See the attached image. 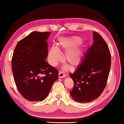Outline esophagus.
I'll return each mask as SVG.
<instances>
[{
	"mask_svg": "<svg viewBox=\"0 0 124 124\" xmlns=\"http://www.w3.org/2000/svg\"><path fill=\"white\" fill-rule=\"evenodd\" d=\"M65 77H66V74H65L63 72H60L59 73H58V77H59L60 78H64Z\"/></svg>",
	"mask_w": 124,
	"mask_h": 124,
	"instance_id": "1",
	"label": "esophagus"
}]
</instances>
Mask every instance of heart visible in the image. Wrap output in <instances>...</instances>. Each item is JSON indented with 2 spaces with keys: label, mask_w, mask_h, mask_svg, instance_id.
Instances as JSON below:
<instances>
[{
  "label": "heart",
  "mask_w": 124,
  "mask_h": 124,
  "mask_svg": "<svg viewBox=\"0 0 124 124\" xmlns=\"http://www.w3.org/2000/svg\"><path fill=\"white\" fill-rule=\"evenodd\" d=\"M83 39L79 37H73L61 39L58 42L57 46H52L49 53V61L52 65H56L62 60L59 50L66 52L64 60L70 66L74 68L81 63L84 58V50L78 46L81 44Z\"/></svg>",
  "instance_id": "obj_1"
}]
</instances>
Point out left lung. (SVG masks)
Segmentation results:
<instances>
[{
    "label": "left lung",
    "instance_id": "1",
    "mask_svg": "<svg viewBox=\"0 0 124 124\" xmlns=\"http://www.w3.org/2000/svg\"><path fill=\"white\" fill-rule=\"evenodd\" d=\"M93 43L81 63L70 76L74 81L70 96L77 102L88 103L96 100L106 87L111 66V54L103 38L93 32Z\"/></svg>",
    "mask_w": 124,
    "mask_h": 124
}]
</instances>
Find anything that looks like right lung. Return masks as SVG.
Here are the masks:
<instances>
[{
	"mask_svg": "<svg viewBox=\"0 0 124 124\" xmlns=\"http://www.w3.org/2000/svg\"><path fill=\"white\" fill-rule=\"evenodd\" d=\"M50 32H33L17 44L11 60L16 87L25 99L31 102L46 98L58 70L48 63L47 39Z\"/></svg>",
	"mask_w": 124,
	"mask_h": 124,
	"instance_id": "right-lung-1",
	"label": "right lung"
}]
</instances>
